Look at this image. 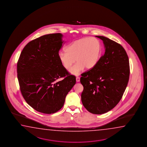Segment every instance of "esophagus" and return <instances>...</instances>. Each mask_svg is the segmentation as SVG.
<instances>
[{"mask_svg":"<svg viewBox=\"0 0 147 147\" xmlns=\"http://www.w3.org/2000/svg\"><path fill=\"white\" fill-rule=\"evenodd\" d=\"M76 81H77V82H79L80 81V77H76Z\"/></svg>","mask_w":147,"mask_h":147,"instance_id":"obj_1","label":"esophagus"}]
</instances>
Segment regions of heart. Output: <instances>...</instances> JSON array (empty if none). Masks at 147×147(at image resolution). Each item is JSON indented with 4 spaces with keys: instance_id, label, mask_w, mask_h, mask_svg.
<instances>
[{
    "instance_id": "b5f03b06",
    "label": "heart",
    "mask_w": 147,
    "mask_h": 147,
    "mask_svg": "<svg viewBox=\"0 0 147 147\" xmlns=\"http://www.w3.org/2000/svg\"><path fill=\"white\" fill-rule=\"evenodd\" d=\"M101 42L95 38H81L75 40L65 48V52H59L58 57L65 69H70L75 61L77 63L70 72L78 76L86 67L92 69L96 65L101 57Z\"/></svg>"
}]
</instances>
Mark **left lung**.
Returning a JSON list of instances; mask_svg holds the SVG:
<instances>
[{
	"label": "left lung",
	"instance_id": "1",
	"mask_svg": "<svg viewBox=\"0 0 147 147\" xmlns=\"http://www.w3.org/2000/svg\"><path fill=\"white\" fill-rule=\"evenodd\" d=\"M95 36L103 40L105 51L94 67L81 74V101L89 112L102 114L113 109L122 98L129 81V63L119 44Z\"/></svg>",
	"mask_w": 147,
	"mask_h": 147
}]
</instances>
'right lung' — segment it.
I'll return each instance as SVG.
<instances>
[{
	"instance_id": "add662e5",
	"label": "right lung",
	"mask_w": 147,
	"mask_h": 147,
	"mask_svg": "<svg viewBox=\"0 0 147 147\" xmlns=\"http://www.w3.org/2000/svg\"><path fill=\"white\" fill-rule=\"evenodd\" d=\"M63 36L53 33L31 40L18 61V79L23 98L33 109L44 114L60 110L76 82L75 76L67 71L58 59Z\"/></svg>"
}]
</instances>
